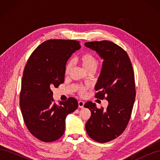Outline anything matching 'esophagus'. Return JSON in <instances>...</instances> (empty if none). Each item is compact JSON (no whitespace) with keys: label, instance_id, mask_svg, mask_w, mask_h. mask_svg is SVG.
Returning <instances> with one entry per match:
<instances>
[{"label":"esophagus","instance_id":"34e87169","mask_svg":"<svg viewBox=\"0 0 160 160\" xmlns=\"http://www.w3.org/2000/svg\"><path fill=\"white\" fill-rule=\"evenodd\" d=\"M78 105H79V108H83L84 102H83V101H78Z\"/></svg>","mask_w":160,"mask_h":160}]
</instances>
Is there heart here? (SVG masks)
Wrapping results in <instances>:
<instances>
[{
  "label": "heart",
  "instance_id": "1",
  "mask_svg": "<svg viewBox=\"0 0 160 160\" xmlns=\"http://www.w3.org/2000/svg\"><path fill=\"white\" fill-rule=\"evenodd\" d=\"M79 61L81 63L83 66V68L86 70L88 71L91 69H96L98 65V61L96 59L95 57L91 54L90 52H85L82 54L79 57ZM72 65V62L69 61L68 64L66 66V69L65 71L67 72H68ZM86 91V89L83 87H79L78 88V92L81 95H83Z\"/></svg>",
  "mask_w": 160,
  "mask_h": 160
}]
</instances>
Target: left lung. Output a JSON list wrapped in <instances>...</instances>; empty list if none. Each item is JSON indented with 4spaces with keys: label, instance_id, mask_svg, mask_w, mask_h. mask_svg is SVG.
Returning a JSON list of instances; mask_svg holds the SVG:
<instances>
[{
    "label": "left lung",
    "instance_id": "obj_1",
    "mask_svg": "<svg viewBox=\"0 0 160 160\" xmlns=\"http://www.w3.org/2000/svg\"><path fill=\"white\" fill-rule=\"evenodd\" d=\"M85 45L103 59L95 97L99 99L106 97L108 101L105 109L97 108L91 101L84 105L91 113L85 124L86 132L96 142H108L123 132L130 119L135 98L133 67L127 52L113 42H88Z\"/></svg>",
    "mask_w": 160,
    "mask_h": 160
}]
</instances>
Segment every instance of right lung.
I'll return each instance as SVG.
<instances>
[{"label":"right lung","instance_id":"right-lung-1","mask_svg":"<svg viewBox=\"0 0 160 160\" xmlns=\"http://www.w3.org/2000/svg\"><path fill=\"white\" fill-rule=\"evenodd\" d=\"M80 48L77 41L47 40L36 48L27 62L20 107L27 129L42 142L59 139L65 132L67 115L78 108L74 98L57 105L53 102L52 89L63 83L67 61Z\"/></svg>","mask_w":160,"mask_h":160}]
</instances>
